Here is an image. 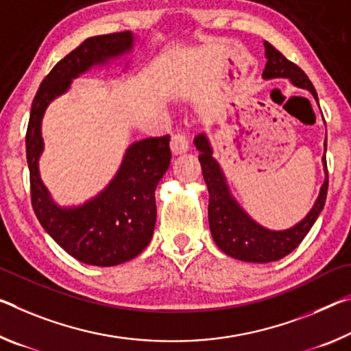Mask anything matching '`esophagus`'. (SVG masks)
<instances>
[{
	"instance_id": "1",
	"label": "esophagus",
	"mask_w": 351,
	"mask_h": 351,
	"mask_svg": "<svg viewBox=\"0 0 351 351\" xmlns=\"http://www.w3.org/2000/svg\"><path fill=\"white\" fill-rule=\"evenodd\" d=\"M189 145H191V142H189V134L184 131L176 132L170 141V148L173 154H182L189 152Z\"/></svg>"
}]
</instances>
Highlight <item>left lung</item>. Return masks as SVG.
Wrapping results in <instances>:
<instances>
[{"label":"left lung","mask_w":351,"mask_h":351,"mask_svg":"<svg viewBox=\"0 0 351 351\" xmlns=\"http://www.w3.org/2000/svg\"><path fill=\"white\" fill-rule=\"evenodd\" d=\"M265 47V69L263 71L264 80H274V77H287L293 86L306 88L313 93L315 101L319 103L317 92L313 82L308 80L304 71L291 60H287L276 48L264 42ZM197 149L199 152V164H202L203 178L209 191V228L214 242L221 252L234 259L245 261V263H271L285 258L293 252L304 236L308 234L311 228L315 223L317 217L320 215L325 206L328 192V169L326 159L324 156L325 181L320 187V193L317 197L313 209L302 221L293 225L289 230L271 231L261 226L241 208L234 197L231 195L230 187L226 184V178L221 171L220 165L213 156L209 138L204 132L195 137ZM326 149V141H325Z\"/></svg>","instance_id":"8db88e82"}]
</instances>
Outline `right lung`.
<instances>
[{
  "instance_id": "obj_1",
  "label": "right lung",
  "mask_w": 351,
  "mask_h": 351,
  "mask_svg": "<svg viewBox=\"0 0 351 351\" xmlns=\"http://www.w3.org/2000/svg\"><path fill=\"white\" fill-rule=\"evenodd\" d=\"M134 45L131 31L88 37L53 66L31 106L26 131L31 202L38 221L66 253L81 263L112 267L134 259L153 237L154 191L169 169L170 136L147 137L131 143L115 176L97 197L81 206L60 208L43 184L38 159L43 153L42 119L54 98L71 81L95 65L128 54Z\"/></svg>"
}]
</instances>
